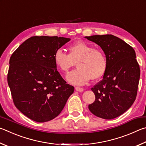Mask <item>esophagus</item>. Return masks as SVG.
Wrapping results in <instances>:
<instances>
[{"label": "esophagus", "instance_id": "1", "mask_svg": "<svg viewBox=\"0 0 146 146\" xmlns=\"http://www.w3.org/2000/svg\"><path fill=\"white\" fill-rule=\"evenodd\" d=\"M75 89L76 91L80 92H83V90H84V89L83 88H81V87H76Z\"/></svg>", "mask_w": 146, "mask_h": 146}]
</instances>
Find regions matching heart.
<instances>
[{
  "instance_id": "obj_1",
  "label": "heart",
  "mask_w": 146,
  "mask_h": 146,
  "mask_svg": "<svg viewBox=\"0 0 146 146\" xmlns=\"http://www.w3.org/2000/svg\"><path fill=\"white\" fill-rule=\"evenodd\" d=\"M55 64L60 70L66 72L76 63L78 68L66 76L69 83L83 85L92 79L96 80L103 76L107 68L108 60L103 50L94 48L85 42H79L69 47V54L58 48L54 55Z\"/></svg>"
}]
</instances>
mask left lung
I'll return each mask as SVG.
<instances>
[{
	"label": "left lung",
	"mask_w": 146,
	"mask_h": 146,
	"mask_svg": "<svg viewBox=\"0 0 146 146\" xmlns=\"http://www.w3.org/2000/svg\"><path fill=\"white\" fill-rule=\"evenodd\" d=\"M85 38L100 46L108 60L103 79L92 88L96 100L88 108L100 118H116L131 106L137 97L140 70L135 51L112 35Z\"/></svg>",
	"instance_id": "obj_1"
}]
</instances>
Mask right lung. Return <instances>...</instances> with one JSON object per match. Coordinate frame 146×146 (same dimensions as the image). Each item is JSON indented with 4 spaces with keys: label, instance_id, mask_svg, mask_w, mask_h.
I'll use <instances>...</instances> for the list:
<instances>
[{
    "label": "right lung",
    "instance_id": "right-lung-1",
    "mask_svg": "<svg viewBox=\"0 0 146 146\" xmlns=\"http://www.w3.org/2000/svg\"><path fill=\"white\" fill-rule=\"evenodd\" d=\"M70 38L32 36L22 43L9 60L7 83L15 106L33 121L44 122L62 111L74 90L56 69L55 51Z\"/></svg>",
    "mask_w": 146,
    "mask_h": 146
}]
</instances>
